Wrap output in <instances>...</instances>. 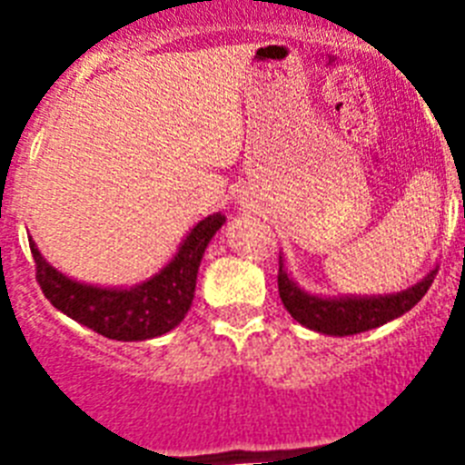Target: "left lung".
<instances>
[{"instance_id":"obj_1","label":"left lung","mask_w":465,"mask_h":465,"mask_svg":"<svg viewBox=\"0 0 465 465\" xmlns=\"http://www.w3.org/2000/svg\"><path fill=\"white\" fill-rule=\"evenodd\" d=\"M437 270L418 282L415 287L389 297H342V299H323L306 294L292 282L282 261L277 270V287L282 297L284 309L290 311L292 318L311 331L325 332V335H354V332L371 331L379 325L389 323L393 318L403 316L425 297L427 290L432 287Z\"/></svg>"}]
</instances>
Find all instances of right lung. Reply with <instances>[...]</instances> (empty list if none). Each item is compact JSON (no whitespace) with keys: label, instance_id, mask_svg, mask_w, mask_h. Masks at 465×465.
Segmentation results:
<instances>
[{"label":"right lung","instance_id":"add662e5","mask_svg":"<svg viewBox=\"0 0 465 465\" xmlns=\"http://www.w3.org/2000/svg\"><path fill=\"white\" fill-rule=\"evenodd\" d=\"M224 214L204 217L173 255L166 268L133 290H104L76 282L47 265L31 241L35 280L54 309L111 340H149L181 323L195 297L197 268L212 236L222 229Z\"/></svg>","mask_w":465,"mask_h":465}]
</instances>
